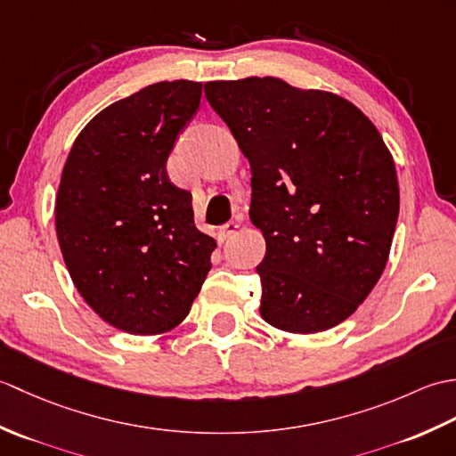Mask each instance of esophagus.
<instances>
[{
  "instance_id": "obj_1",
  "label": "esophagus",
  "mask_w": 456,
  "mask_h": 456,
  "mask_svg": "<svg viewBox=\"0 0 456 456\" xmlns=\"http://www.w3.org/2000/svg\"><path fill=\"white\" fill-rule=\"evenodd\" d=\"M237 229H239V223H237V221L225 223V225L219 227V239L225 240V239H229V237H233V235L237 233Z\"/></svg>"
}]
</instances>
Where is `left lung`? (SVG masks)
Returning a JSON list of instances; mask_svg holds the SVG:
<instances>
[{
  "label": "left lung",
  "instance_id": "1",
  "mask_svg": "<svg viewBox=\"0 0 456 456\" xmlns=\"http://www.w3.org/2000/svg\"><path fill=\"white\" fill-rule=\"evenodd\" d=\"M206 98L248 159L260 315L288 333L351 317L388 263L400 213L394 159L366 115L341 95L280 78L208 82Z\"/></svg>",
  "mask_w": 456,
  "mask_h": 456
}]
</instances>
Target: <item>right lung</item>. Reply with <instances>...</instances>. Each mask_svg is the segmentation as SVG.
I'll return each instance as SVG.
<instances>
[{"mask_svg": "<svg viewBox=\"0 0 456 456\" xmlns=\"http://www.w3.org/2000/svg\"><path fill=\"white\" fill-rule=\"evenodd\" d=\"M201 82L147 86L86 125L56 196V237L74 286L103 322L159 335L190 314L216 240L193 223L168 154L200 108Z\"/></svg>", "mask_w": 456, "mask_h": 456, "instance_id": "add662e5", "label": "right lung"}]
</instances>
